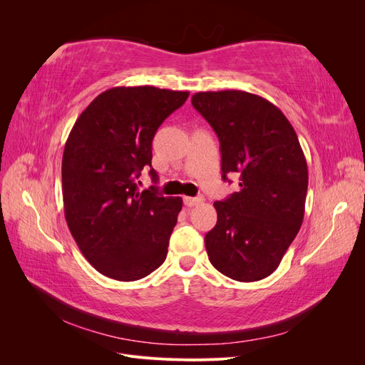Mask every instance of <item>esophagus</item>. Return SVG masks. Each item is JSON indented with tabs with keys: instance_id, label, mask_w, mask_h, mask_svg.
Here are the masks:
<instances>
[{
	"instance_id": "obj_1",
	"label": "esophagus",
	"mask_w": 365,
	"mask_h": 365,
	"mask_svg": "<svg viewBox=\"0 0 365 365\" xmlns=\"http://www.w3.org/2000/svg\"><path fill=\"white\" fill-rule=\"evenodd\" d=\"M201 202H204V197H202V196H196V197L185 196V197H184V204H185L187 207H195V205L201 204Z\"/></svg>"
}]
</instances>
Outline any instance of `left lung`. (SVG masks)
Returning a JSON list of instances; mask_svg holds the SVG:
<instances>
[{
	"mask_svg": "<svg viewBox=\"0 0 365 365\" xmlns=\"http://www.w3.org/2000/svg\"><path fill=\"white\" fill-rule=\"evenodd\" d=\"M192 105L216 132L222 180L239 175V192L216 201L217 222L205 235L213 267L237 282L271 275L303 224L307 164L280 109L260 96L205 91Z\"/></svg>",
	"mask_w": 365,
	"mask_h": 365,
	"instance_id": "obj_1",
	"label": "left lung"
}]
</instances>
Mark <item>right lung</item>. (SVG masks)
<instances>
[{"label":"right lung","mask_w":365,"mask_h":365,"mask_svg":"<svg viewBox=\"0 0 365 365\" xmlns=\"http://www.w3.org/2000/svg\"><path fill=\"white\" fill-rule=\"evenodd\" d=\"M187 97L149 85L111 88L86 106L65 143V219L85 259L109 279L140 280L168 256L182 200L155 187L138 192L137 180L152 168L157 129Z\"/></svg>","instance_id":"add662e5"}]
</instances>
